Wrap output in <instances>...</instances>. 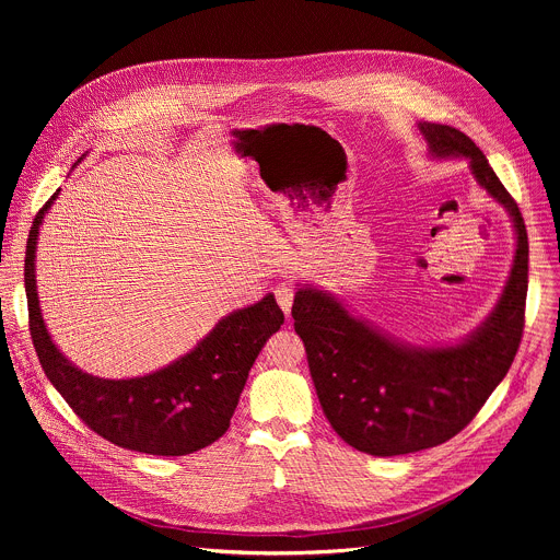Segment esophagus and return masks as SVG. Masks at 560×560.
I'll return each mask as SVG.
<instances>
[{
	"label": "esophagus",
	"instance_id": "esophagus-1",
	"mask_svg": "<svg viewBox=\"0 0 560 560\" xmlns=\"http://www.w3.org/2000/svg\"><path fill=\"white\" fill-rule=\"evenodd\" d=\"M275 296H277L279 307L283 310V314L290 316V312H292V301H294V288H292L290 283H279V285L275 288Z\"/></svg>",
	"mask_w": 560,
	"mask_h": 560
}]
</instances>
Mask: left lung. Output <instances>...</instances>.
Here are the masks:
<instances>
[{"label":"left lung","mask_w":560,"mask_h":560,"mask_svg":"<svg viewBox=\"0 0 560 560\" xmlns=\"http://www.w3.org/2000/svg\"><path fill=\"white\" fill-rule=\"evenodd\" d=\"M432 162L465 159L471 177L510 214L516 250L490 314L469 335L419 346L398 339L314 283H296L294 330L335 432L354 450L398 456L458 434L505 378L521 337L527 296V230L516 201L486 154L460 130L419 121Z\"/></svg>","instance_id":"left-lung-1"}]
</instances>
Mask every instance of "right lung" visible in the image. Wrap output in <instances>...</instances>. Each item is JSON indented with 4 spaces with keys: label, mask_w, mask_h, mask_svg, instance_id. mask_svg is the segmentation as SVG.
<instances>
[{
    "label": "right lung",
    "mask_w": 560,
    "mask_h": 560,
    "mask_svg": "<svg viewBox=\"0 0 560 560\" xmlns=\"http://www.w3.org/2000/svg\"><path fill=\"white\" fill-rule=\"evenodd\" d=\"M84 156H79L74 166L82 164ZM59 192L61 188L33 221L24 266L31 337L48 381L93 432L124 450L184 456L214 443L230 425L264 343L283 324L275 294L221 316L190 352L154 372L130 378L89 374L55 346L37 294L39 230Z\"/></svg>",
    "instance_id": "add662e5"
}]
</instances>
